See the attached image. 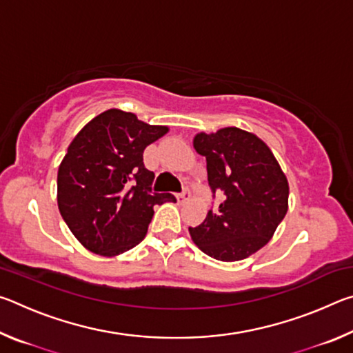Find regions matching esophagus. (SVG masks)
I'll use <instances>...</instances> for the list:
<instances>
[{
  "label": "esophagus",
  "mask_w": 353,
  "mask_h": 353,
  "mask_svg": "<svg viewBox=\"0 0 353 353\" xmlns=\"http://www.w3.org/2000/svg\"><path fill=\"white\" fill-rule=\"evenodd\" d=\"M190 198H191V193H190V188H188V187H185V188H183V191H182V193L177 196V199L181 201V202L188 201Z\"/></svg>",
  "instance_id": "esophagus-1"
}]
</instances>
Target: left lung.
Masks as SVG:
<instances>
[{
    "label": "left lung",
    "mask_w": 353,
    "mask_h": 353,
    "mask_svg": "<svg viewBox=\"0 0 353 353\" xmlns=\"http://www.w3.org/2000/svg\"><path fill=\"white\" fill-rule=\"evenodd\" d=\"M193 146L207 160L212 191H221L224 201L204 223L190 227L191 240L221 261L248 259L271 240L288 212L285 172L266 143L243 129L201 132Z\"/></svg>",
    "instance_id": "obj_1"
}]
</instances>
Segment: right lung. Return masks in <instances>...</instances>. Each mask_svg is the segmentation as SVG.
<instances>
[{"instance_id": "obj_1", "label": "right lung", "mask_w": 353, "mask_h": 353, "mask_svg": "<svg viewBox=\"0 0 353 353\" xmlns=\"http://www.w3.org/2000/svg\"><path fill=\"white\" fill-rule=\"evenodd\" d=\"M168 130L109 109L70 143L57 172V205L90 252L115 256L135 248L146 236L154 205L174 201L170 193H152L154 172L143 163L146 146Z\"/></svg>"}]
</instances>
